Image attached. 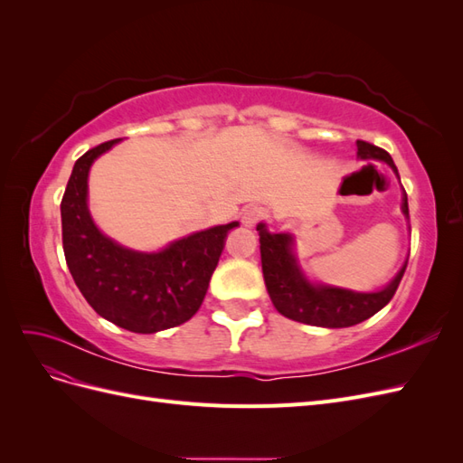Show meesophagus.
<instances>
[{
	"mask_svg": "<svg viewBox=\"0 0 463 463\" xmlns=\"http://www.w3.org/2000/svg\"><path fill=\"white\" fill-rule=\"evenodd\" d=\"M260 220H264V210L260 206H249L241 213V222L247 228L257 226Z\"/></svg>",
	"mask_w": 463,
	"mask_h": 463,
	"instance_id": "esophagus-1",
	"label": "esophagus"
}]
</instances>
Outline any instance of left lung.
<instances>
[{
	"instance_id": "8db88e82",
	"label": "left lung",
	"mask_w": 463,
	"mask_h": 463,
	"mask_svg": "<svg viewBox=\"0 0 463 463\" xmlns=\"http://www.w3.org/2000/svg\"><path fill=\"white\" fill-rule=\"evenodd\" d=\"M357 156L361 160H383L398 175V167L384 148H378L367 141H357ZM402 213L410 216L408 194L405 193ZM257 230L260 235L262 276L269 296L278 313L303 322V325L347 328L371 318L394 298L405 266H408L405 262L396 278L381 291L359 293L344 288L311 284L303 276L298 259L293 255V237L289 233H270L264 223H259Z\"/></svg>"
}]
</instances>
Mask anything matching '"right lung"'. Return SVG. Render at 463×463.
I'll return each mask as SVG.
<instances>
[{
	"instance_id": "1",
	"label": "right lung",
	"mask_w": 463,
	"mask_h": 463,
	"mask_svg": "<svg viewBox=\"0 0 463 463\" xmlns=\"http://www.w3.org/2000/svg\"><path fill=\"white\" fill-rule=\"evenodd\" d=\"M121 138L90 148L75 162L61 199L63 253L92 309L119 328L154 334L184 325L199 311L230 230L214 226L138 253L109 240L90 218L87 194L92 162Z\"/></svg>"
}]
</instances>
